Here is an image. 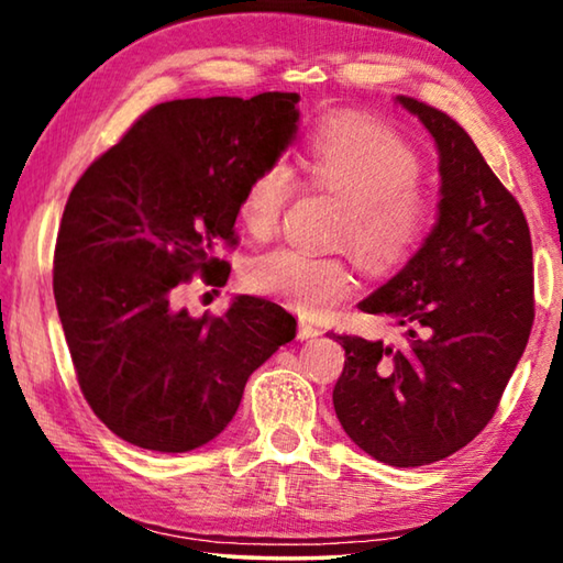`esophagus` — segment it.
Returning a JSON list of instances; mask_svg holds the SVG:
<instances>
[{
    "label": "esophagus",
    "mask_w": 563,
    "mask_h": 563,
    "mask_svg": "<svg viewBox=\"0 0 563 563\" xmlns=\"http://www.w3.org/2000/svg\"><path fill=\"white\" fill-rule=\"evenodd\" d=\"M318 335H322V330L312 325V322H305V320L298 322V338L300 340H310V338H318Z\"/></svg>",
    "instance_id": "obj_1"
}]
</instances>
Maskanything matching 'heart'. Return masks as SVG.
Listing matches in <instances>:
<instances>
[{
    "label": "heart",
    "mask_w": 563,
    "mask_h": 563,
    "mask_svg": "<svg viewBox=\"0 0 563 563\" xmlns=\"http://www.w3.org/2000/svg\"><path fill=\"white\" fill-rule=\"evenodd\" d=\"M302 166L318 188L347 201L338 243H347L369 275H393L422 251L434 225V203L419 186L422 158L397 131L352 113L320 123L305 148ZM298 180L288 161L255 170L241 196L243 225L268 238L283 221ZM243 283L305 316L328 310L352 290V268L342 255H316L278 245L243 265Z\"/></svg>",
    "instance_id": "1"
}]
</instances>
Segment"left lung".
Segmentation results:
<instances>
[{
    "label": "left lung",
    "instance_id": "1",
    "mask_svg": "<svg viewBox=\"0 0 563 563\" xmlns=\"http://www.w3.org/2000/svg\"><path fill=\"white\" fill-rule=\"evenodd\" d=\"M440 151V218L393 280L360 302L405 328L402 345L338 335L345 367L332 389L342 430L393 466H422L489 424L533 325L527 218L460 123L412 97Z\"/></svg>",
    "mask_w": 563,
    "mask_h": 563
}]
</instances>
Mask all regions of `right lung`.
Instances as JSON below:
<instances>
[{"label": "right lung", "mask_w": 563, "mask_h": 563, "mask_svg": "<svg viewBox=\"0 0 563 563\" xmlns=\"http://www.w3.org/2000/svg\"><path fill=\"white\" fill-rule=\"evenodd\" d=\"M298 93L178 99L148 109L84 170L54 251V300L76 379L109 430L141 450L190 452L231 422L253 369L295 338L280 305L238 295L221 318L176 310L201 273L223 288L255 170L298 131Z\"/></svg>", "instance_id": "1"}]
</instances>
